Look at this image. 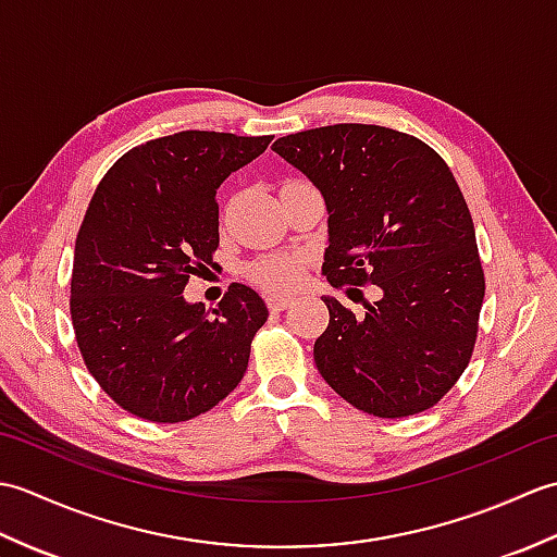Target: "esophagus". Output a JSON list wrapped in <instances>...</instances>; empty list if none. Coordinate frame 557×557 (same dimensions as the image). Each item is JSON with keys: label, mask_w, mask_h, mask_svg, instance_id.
<instances>
[{"label": "esophagus", "mask_w": 557, "mask_h": 557, "mask_svg": "<svg viewBox=\"0 0 557 557\" xmlns=\"http://www.w3.org/2000/svg\"><path fill=\"white\" fill-rule=\"evenodd\" d=\"M265 301H268V309H270L272 313H280V311H285L294 299H292V297H282V294H270V297H268Z\"/></svg>", "instance_id": "obj_1"}]
</instances>
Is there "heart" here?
<instances>
[{"mask_svg":"<svg viewBox=\"0 0 557 557\" xmlns=\"http://www.w3.org/2000/svg\"><path fill=\"white\" fill-rule=\"evenodd\" d=\"M289 186H304V182L292 180L282 188H289ZM304 272H306L304 256H270V258L258 260V263L251 268V277L260 287H265L270 292H285L299 285Z\"/></svg>","mask_w":557,"mask_h":557,"instance_id":"obj_1","label":"heart"}]
</instances>
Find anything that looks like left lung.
<instances>
[{"label":"left lung","mask_w":557,"mask_h":557,"mask_svg":"<svg viewBox=\"0 0 557 557\" xmlns=\"http://www.w3.org/2000/svg\"><path fill=\"white\" fill-rule=\"evenodd\" d=\"M272 150L325 200L330 285L381 289L366 315L323 297L330 323L313 345L318 371L373 417L431 409L467 369L486 292L453 172L423 140L373 124L309 128Z\"/></svg>","instance_id":"8db88e82"}]
</instances>
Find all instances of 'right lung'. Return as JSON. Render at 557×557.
I'll return each mask as SVG.
<instances>
[{
	"mask_svg": "<svg viewBox=\"0 0 557 557\" xmlns=\"http://www.w3.org/2000/svg\"><path fill=\"white\" fill-rule=\"evenodd\" d=\"M272 136L180 132L128 150L102 176L76 236L71 321L116 405L188 421L242 383L268 306L234 282L218 309L184 299L220 244L218 188Z\"/></svg>",
	"mask_w": 557,
	"mask_h": 557,
	"instance_id": "add662e5",
	"label": "right lung"
}]
</instances>
